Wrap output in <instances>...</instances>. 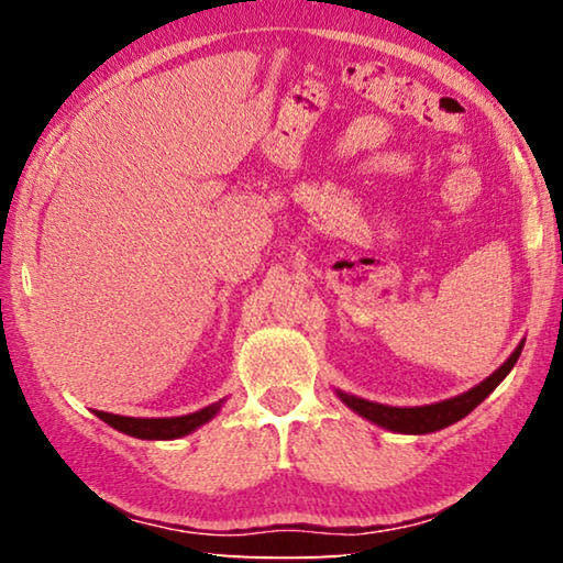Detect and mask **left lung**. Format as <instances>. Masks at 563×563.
I'll use <instances>...</instances> for the list:
<instances>
[{
    "label": "left lung",
    "instance_id": "8db88e82",
    "mask_svg": "<svg viewBox=\"0 0 563 563\" xmlns=\"http://www.w3.org/2000/svg\"><path fill=\"white\" fill-rule=\"evenodd\" d=\"M521 347H523V342H519V347L511 352L509 360L504 362L497 373H492L487 379H484V383L472 387L470 393L456 395L452 399H442V402H434V405L389 407V405L369 402V399H362V397H355V395L340 393V389H338V397L352 409V412H357L360 417L369 419V422L385 427V430L402 432V434L437 432V430H444V427H450L454 422H460V419L470 415L476 405L484 402V399H487L494 393V389H497L501 379L511 373V367L517 365V360L521 355Z\"/></svg>",
    "mask_w": 563,
    "mask_h": 563
}]
</instances>
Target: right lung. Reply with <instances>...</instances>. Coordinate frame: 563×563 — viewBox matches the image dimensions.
<instances>
[{"mask_svg":"<svg viewBox=\"0 0 563 563\" xmlns=\"http://www.w3.org/2000/svg\"><path fill=\"white\" fill-rule=\"evenodd\" d=\"M221 405L223 399L184 417H121L111 412H99V409H93V412H97V417H101L103 422L111 424L113 430L139 437V440H178V437H186L198 430L201 424H206L208 419H213Z\"/></svg>","mask_w":563,"mask_h":563,"instance_id":"1","label":"right lung"}]
</instances>
